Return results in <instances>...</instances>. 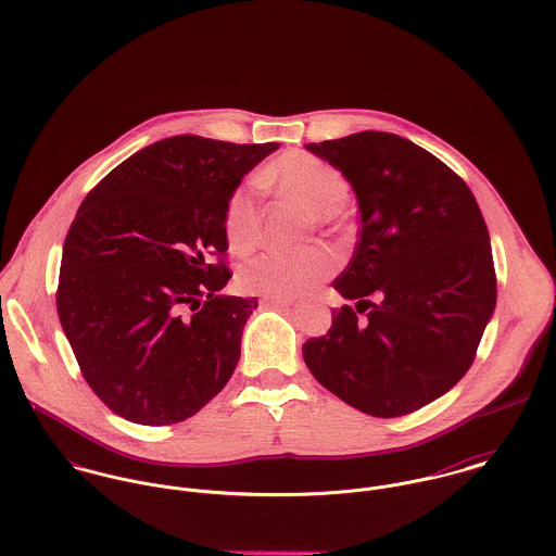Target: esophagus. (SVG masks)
Instances as JSON below:
<instances>
[{"label": "esophagus", "instance_id": "obj_1", "mask_svg": "<svg viewBox=\"0 0 556 556\" xmlns=\"http://www.w3.org/2000/svg\"><path fill=\"white\" fill-rule=\"evenodd\" d=\"M263 304L265 306H274V308H285V306H291L293 302L285 300V298H263Z\"/></svg>", "mask_w": 556, "mask_h": 556}]
</instances>
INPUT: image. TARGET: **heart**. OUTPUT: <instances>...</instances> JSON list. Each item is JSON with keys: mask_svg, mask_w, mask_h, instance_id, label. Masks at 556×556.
<instances>
[{"mask_svg": "<svg viewBox=\"0 0 556 556\" xmlns=\"http://www.w3.org/2000/svg\"><path fill=\"white\" fill-rule=\"evenodd\" d=\"M261 186H274L300 203L318 223H329L349 199V181L329 162L308 152H287L258 173ZM225 233L233 252L243 254L258 243L261 210L248 186H239L225 207ZM336 256L323 248L300 254L263 252L239 269V287L250 295L300 298L315 291L336 271Z\"/></svg>", "mask_w": 556, "mask_h": 556, "instance_id": "obj_1", "label": "heart"}]
</instances>
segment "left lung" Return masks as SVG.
<instances>
[{"label":"left lung","instance_id":"left-lung-1","mask_svg":"<svg viewBox=\"0 0 556 556\" xmlns=\"http://www.w3.org/2000/svg\"><path fill=\"white\" fill-rule=\"evenodd\" d=\"M306 148L349 179L362 227L331 282L357 304L336 308L329 331L304 342V362L346 404L408 415L467 375L494 313L483 216L447 164L397 135L366 130ZM355 309L369 315L359 321Z\"/></svg>","mask_w":556,"mask_h":556}]
</instances>
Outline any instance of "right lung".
Listing matches in <instances>:
<instances>
[{
    "label": "right lung",
    "instance_id": "right-lung-1",
    "mask_svg": "<svg viewBox=\"0 0 556 556\" xmlns=\"http://www.w3.org/2000/svg\"><path fill=\"white\" fill-rule=\"evenodd\" d=\"M276 150L162 139L80 203L64 241L58 315L83 379L119 417L184 421L231 379L256 298L220 295L233 276L225 207Z\"/></svg>",
    "mask_w": 556,
    "mask_h": 556
}]
</instances>
